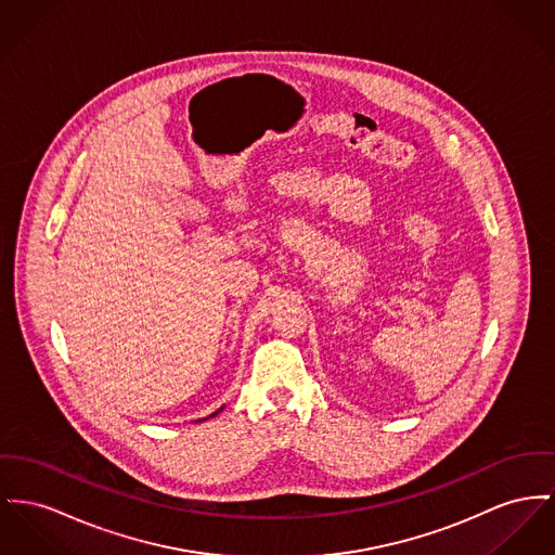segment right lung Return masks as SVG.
<instances>
[{
    "instance_id": "obj_1",
    "label": "right lung",
    "mask_w": 555,
    "mask_h": 555,
    "mask_svg": "<svg viewBox=\"0 0 555 555\" xmlns=\"http://www.w3.org/2000/svg\"><path fill=\"white\" fill-rule=\"evenodd\" d=\"M215 414H219V410H217V412H215ZM215 414H210V416H215Z\"/></svg>"
}]
</instances>
